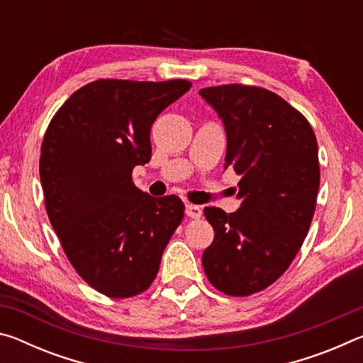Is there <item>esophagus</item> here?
<instances>
[{
    "instance_id": "1",
    "label": "esophagus",
    "mask_w": 363,
    "mask_h": 363,
    "mask_svg": "<svg viewBox=\"0 0 363 363\" xmlns=\"http://www.w3.org/2000/svg\"><path fill=\"white\" fill-rule=\"evenodd\" d=\"M186 214L189 218H200L201 216V208L199 205L187 203L186 205Z\"/></svg>"
}]
</instances>
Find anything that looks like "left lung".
<instances>
[{
    "label": "left lung",
    "instance_id": "1",
    "mask_svg": "<svg viewBox=\"0 0 363 363\" xmlns=\"http://www.w3.org/2000/svg\"><path fill=\"white\" fill-rule=\"evenodd\" d=\"M224 123V169L240 176L235 213L205 208L214 240L201 264L214 288L250 296L290 267L315 211L320 168L315 134L280 96L256 86L200 89Z\"/></svg>",
    "mask_w": 363,
    "mask_h": 363
}]
</instances>
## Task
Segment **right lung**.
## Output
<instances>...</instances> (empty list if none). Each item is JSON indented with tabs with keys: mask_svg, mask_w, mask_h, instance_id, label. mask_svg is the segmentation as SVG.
Masks as SVG:
<instances>
[{
	"mask_svg": "<svg viewBox=\"0 0 363 363\" xmlns=\"http://www.w3.org/2000/svg\"><path fill=\"white\" fill-rule=\"evenodd\" d=\"M190 86L97 79L75 91L46 130L40 179L49 220L79 277L108 298L152 285L184 218L179 196H150L131 173L150 162L153 121Z\"/></svg>",
	"mask_w": 363,
	"mask_h": 363,
	"instance_id": "obj_1",
	"label": "right lung"
}]
</instances>
